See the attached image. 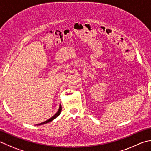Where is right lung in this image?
<instances>
[{
  "label": "right lung",
  "instance_id": "right-lung-1",
  "mask_svg": "<svg viewBox=\"0 0 151 151\" xmlns=\"http://www.w3.org/2000/svg\"><path fill=\"white\" fill-rule=\"evenodd\" d=\"M61 104H60V107H59V109H58V111H57V113H56L54 116H52L51 118H50V119H49L48 120H46V121H44V122H41V123H40V124H37V126H39V125H42V124H47V123H48V122H52V120H54L55 118H57L59 115L60 114V113H61Z\"/></svg>",
  "mask_w": 151,
  "mask_h": 151
}]
</instances>
